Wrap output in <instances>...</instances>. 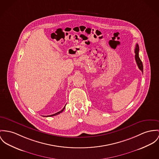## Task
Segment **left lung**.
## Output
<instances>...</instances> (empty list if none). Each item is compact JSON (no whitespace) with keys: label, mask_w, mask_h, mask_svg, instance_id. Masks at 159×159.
<instances>
[{"label":"left lung","mask_w":159,"mask_h":159,"mask_svg":"<svg viewBox=\"0 0 159 159\" xmlns=\"http://www.w3.org/2000/svg\"><path fill=\"white\" fill-rule=\"evenodd\" d=\"M139 45L137 43L135 45V61L137 64L139 68L143 73V64H142V61H141V60L139 56Z\"/></svg>","instance_id":"left-lung-1"}]
</instances>
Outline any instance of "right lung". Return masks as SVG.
Wrapping results in <instances>:
<instances>
[{
  "label": "right lung",
  "mask_w": 159,
  "mask_h": 159,
  "mask_svg": "<svg viewBox=\"0 0 159 159\" xmlns=\"http://www.w3.org/2000/svg\"><path fill=\"white\" fill-rule=\"evenodd\" d=\"M65 106L64 107V108L62 109V110L61 111H59V112H56V113H55V114H52V115H50V116H47V117H51V116H56V115H57V114H60V113H61V112H63V110H65Z\"/></svg>",
  "instance_id": "add662e5"
}]
</instances>
